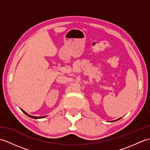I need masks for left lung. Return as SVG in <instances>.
Wrapping results in <instances>:
<instances>
[{"instance_id": "1", "label": "left lung", "mask_w": 150, "mask_h": 150, "mask_svg": "<svg viewBox=\"0 0 150 150\" xmlns=\"http://www.w3.org/2000/svg\"><path fill=\"white\" fill-rule=\"evenodd\" d=\"M119 119H117V120H119Z\"/></svg>"}]
</instances>
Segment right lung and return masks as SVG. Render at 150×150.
Here are the masks:
<instances>
[{
  "instance_id": "obj_1",
  "label": "right lung",
  "mask_w": 150,
  "mask_h": 150,
  "mask_svg": "<svg viewBox=\"0 0 150 150\" xmlns=\"http://www.w3.org/2000/svg\"><path fill=\"white\" fill-rule=\"evenodd\" d=\"M22 111H23V112L26 114V115H27L28 116V117H31V118H33V119H40V118H44V117H34V116H31V115H28L27 113H26L24 111H23L22 110H21Z\"/></svg>"
}]
</instances>
